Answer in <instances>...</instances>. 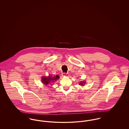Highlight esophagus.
<instances>
[{
  "instance_id": "34e87169",
  "label": "esophagus",
  "mask_w": 129,
  "mask_h": 129,
  "mask_svg": "<svg viewBox=\"0 0 129 129\" xmlns=\"http://www.w3.org/2000/svg\"><path fill=\"white\" fill-rule=\"evenodd\" d=\"M62 75L63 76H66V77H68L69 76V74H68V73H62Z\"/></svg>"
}]
</instances>
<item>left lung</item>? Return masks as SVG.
Returning a JSON list of instances; mask_svg holds the SVG:
<instances>
[{
  "instance_id": "1",
  "label": "left lung",
  "mask_w": 129,
  "mask_h": 129,
  "mask_svg": "<svg viewBox=\"0 0 129 129\" xmlns=\"http://www.w3.org/2000/svg\"><path fill=\"white\" fill-rule=\"evenodd\" d=\"M86 83L85 81H83V82H81L79 83V85L81 86H84V84Z\"/></svg>"
}]
</instances>
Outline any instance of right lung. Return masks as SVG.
I'll return each mask as SVG.
<instances>
[{
	"instance_id": "add662e5",
	"label": "right lung",
	"mask_w": 129,
	"mask_h": 129,
	"mask_svg": "<svg viewBox=\"0 0 129 129\" xmlns=\"http://www.w3.org/2000/svg\"><path fill=\"white\" fill-rule=\"evenodd\" d=\"M59 77L58 75H56L55 76H52L51 75H49L48 77L46 76H43L42 78V82L44 85L49 86V85L51 83H53V82H55L56 80L59 79Z\"/></svg>"
}]
</instances>
